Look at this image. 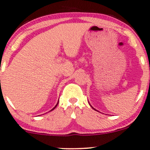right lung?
<instances>
[{"instance_id": "add662e5", "label": "right lung", "mask_w": 150, "mask_h": 150, "mask_svg": "<svg viewBox=\"0 0 150 150\" xmlns=\"http://www.w3.org/2000/svg\"><path fill=\"white\" fill-rule=\"evenodd\" d=\"M57 104H58V103H57ZM57 105H56V106H57ZM56 106H55L54 108H52V110H51V111H52V110H54V108H56Z\"/></svg>"}]
</instances>
